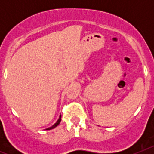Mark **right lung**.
<instances>
[{
	"label": "right lung",
	"mask_w": 154,
	"mask_h": 154,
	"mask_svg": "<svg viewBox=\"0 0 154 154\" xmlns=\"http://www.w3.org/2000/svg\"><path fill=\"white\" fill-rule=\"evenodd\" d=\"M61 117H62V116L60 115V116H59V118H58V120H57V122H56V123H55V124L53 125V126H51V127H49V128H47V129H46V130H51V129H54V128H55V127H56L57 126H58V124H59V123H60V122H61Z\"/></svg>",
	"instance_id": "obj_1"
}]
</instances>
